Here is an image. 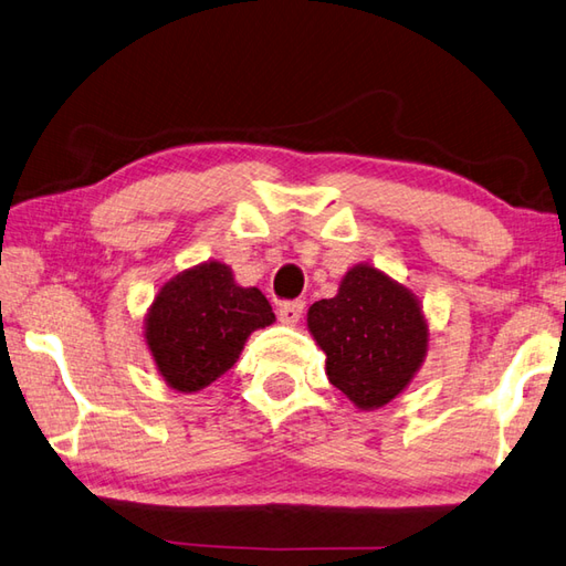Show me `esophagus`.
I'll use <instances>...</instances> for the list:
<instances>
[{
	"mask_svg": "<svg viewBox=\"0 0 566 566\" xmlns=\"http://www.w3.org/2000/svg\"><path fill=\"white\" fill-rule=\"evenodd\" d=\"M303 310H305V303L303 300H287V303H281L279 305V319L283 324H297L300 317H303Z\"/></svg>",
	"mask_w": 566,
	"mask_h": 566,
	"instance_id": "obj_1",
	"label": "esophagus"
}]
</instances>
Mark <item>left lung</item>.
<instances>
[{
  "label": "left lung",
  "mask_w": 566,
  "mask_h": 566,
  "mask_svg": "<svg viewBox=\"0 0 566 566\" xmlns=\"http://www.w3.org/2000/svg\"><path fill=\"white\" fill-rule=\"evenodd\" d=\"M307 326L326 354L329 382L360 409L392 401L429 344L419 300L366 263L344 275L334 297L310 307Z\"/></svg>",
  "instance_id": "1"
}]
</instances>
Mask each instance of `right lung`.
I'll use <instances>...</instances> for the list:
<instances>
[{"label": "right lung", "mask_w": 566, "mask_h": 566, "mask_svg": "<svg viewBox=\"0 0 566 566\" xmlns=\"http://www.w3.org/2000/svg\"><path fill=\"white\" fill-rule=\"evenodd\" d=\"M273 319L259 287L237 285L230 266L208 261L161 287L145 338L165 380L179 392H196L228 373L247 336Z\"/></svg>", "instance_id": "right-lung-1"}]
</instances>
